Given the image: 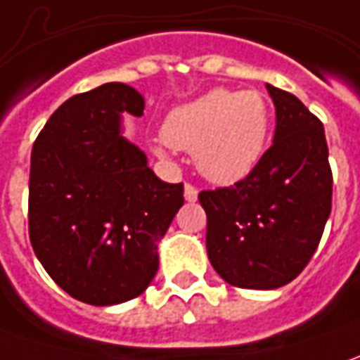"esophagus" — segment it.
Here are the masks:
<instances>
[{
    "mask_svg": "<svg viewBox=\"0 0 360 360\" xmlns=\"http://www.w3.org/2000/svg\"><path fill=\"white\" fill-rule=\"evenodd\" d=\"M197 195H199L197 187H195V185H191V183H185V200L195 202V200H197Z\"/></svg>",
    "mask_w": 360,
    "mask_h": 360,
    "instance_id": "34e87169",
    "label": "esophagus"
}]
</instances>
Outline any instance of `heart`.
<instances>
[{"mask_svg":"<svg viewBox=\"0 0 360 360\" xmlns=\"http://www.w3.org/2000/svg\"><path fill=\"white\" fill-rule=\"evenodd\" d=\"M268 131L270 108L260 92L214 88L173 110L165 120L163 138L171 148L193 151L200 175L224 185L256 167Z\"/></svg>","mask_w":360,"mask_h":360,"instance_id":"1","label":"heart"}]
</instances>
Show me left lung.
<instances>
[{
    "label": "left lung",
    "instance_id": "8db88e82",
    "mask_svg": "<svg viewBox=\"0 0 360 360\" xmlns=\"http://www.w3.org/2000/svg\"><path fill=\"white\" fill-rule=\"evenodd\" d=\"M274 143L238 183L200 191L207 252L224 282L276 290L295 280L319 246L331 212L333 173L321 120L268 84Z\"/></svg>",
    "mask_w": 360,
    "mask_h": 360
}]
</instances>
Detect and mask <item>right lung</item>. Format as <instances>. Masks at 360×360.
Listing matches in <instances>:
<instances>
[{
	"label": "right lung",
	"mask_w": 360,
	"mask_h": 360,
	"mask_svg": "<svg viewBox=\"0 0 360 360\" xmlns=\"http://www.w3.org/2000/svg\"><path fill=\"white\" fill-rule=\"evenodd\" d=\"M143 98L108 82L68 98L31 151L29 238L46 274L78 302L114 305L146 292L160 268L158 242L183 205L120 136V114Z\"/></svg>",
	"instance_id": "obj_1"
}]
</instances>
